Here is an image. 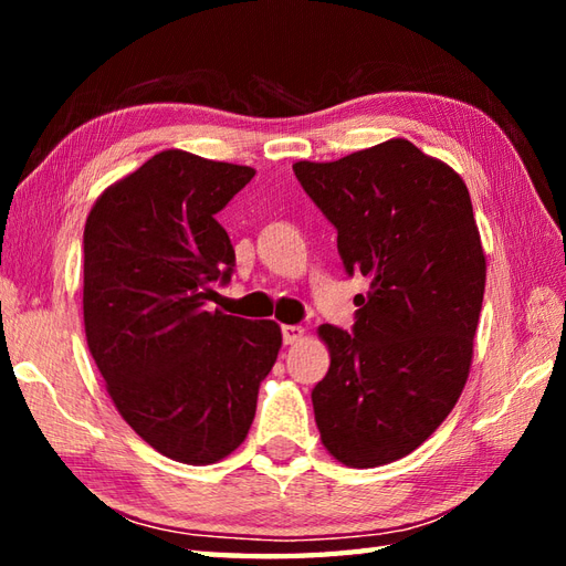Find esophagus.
<instances>
[{
  "mask_svg": "<svg viewBox=\"0 0 566 566\" xmlns=\"http://www.w3.org/2000/svg\"><path fill=\"white\" fill-rule=\"evenodd\" d=\"M304 335H306V331L302 326H282V338H284L286 345L302 343Z\"/></svg>",
  "mask_w": 566,
  "mask_h": 566,
  "instance_id": "obj_1",
  "label": "esophagus"
}]
</instances>
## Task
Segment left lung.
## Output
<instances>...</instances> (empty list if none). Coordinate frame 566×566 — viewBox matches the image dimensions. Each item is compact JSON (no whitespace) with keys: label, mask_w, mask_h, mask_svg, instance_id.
I'll list each match as a JSON object with an SVG mask.
<instances>
[{"label":"left lung","mask_w":566,"mask_h":566,"mask_svg":"<svg viewBox=\"0 0 566 566\" xmlns=\"http://www.w3.org/2000/svg\"><path fill=\"white\" fill-rule=\"evenodd\" d=\"M294 175L338 228L355 296L353 333L321 326L328 375L311 391L321 442L345 467H381L420 448L467 384L486 255L464 179L391 138Z\"/></svg>","instance_id":"left-lung-1"}]
</instances>
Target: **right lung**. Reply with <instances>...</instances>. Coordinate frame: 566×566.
<instances>
[{"label":"right lung","instance_id":"1","mask_svg":"<svg viewBox=\"0 0 566 566\" xmlns=\"http://www.w3.org/2000/svg\"><path fill=\"white\" fill-rule=\"evenodd\" d=\"M255 170L163 150L106 187L84 223V333L116 411L153 450L213 464L248 438L282 347L274 321L211 311L235 268L216 221Z\"/></svg>","mask_w":566,"mask_h":566}]
</instances>
